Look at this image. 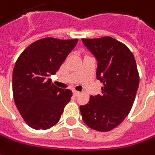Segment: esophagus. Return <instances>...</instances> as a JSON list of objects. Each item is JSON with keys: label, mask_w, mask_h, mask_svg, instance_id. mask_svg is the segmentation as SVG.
I'll list each match as a JSON object with an SVG mask.
<instances>
[{"label": "esophagus", "mask_w": 155, "mask_h": 155, "mask_svg": "<svg viewBox=\"0 0 155 155\" xmlns=\"http://www.w3.org/2000/svg\"><path fill=\"white\" fill-rule=\"evenodd\" d=\"M80 94H81V93H80L79 91H76V90L73 91V94H74V96H78V95H79Z\"/></svg>", "instance_id": "34e87169"}]
</instances>
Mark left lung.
<instances>
[{
	"label": "left lung",
	"instance_id": "left-lung-1",
	"mask_svg": "<svg viewBox=\"0 0 155 155\" xmlns=\"http://www.w3.org/2000/svg\"><path fill=\"white\" fill-rule=\"evenodd\" d=\"M82 42L97 60L96 76L103 85L101 95H91L80 106L82 120L94 130L110 131L124 120L134 102L140 83L135 59L125 44L110 36Z\"/></svg>",
	"mask_w": 155,
	"mask_h": 155
}]
</instances>
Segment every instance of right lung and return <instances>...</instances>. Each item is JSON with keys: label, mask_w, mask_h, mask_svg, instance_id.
I'll return each instance as SVG.
<instances>
[{"label": "right lung", "mask_w": 155, "mask_h": 155, "mask_svg": "<svg viewBox=\"0 0 155 155\" xmlns=\"http://www.w3.org/2000/svg\"><path fill=\"white\" fill-rule=\"evenodd\" d=\"M78 39L47 37L30 44L20 54L13 70V94L21 115L34 129H48L61 119L72 97L48 79L55 74L76 46Z\"/></svg>", "instance_id": "right-lung-1"}]
</instances>
